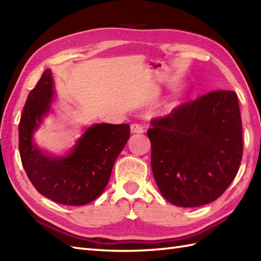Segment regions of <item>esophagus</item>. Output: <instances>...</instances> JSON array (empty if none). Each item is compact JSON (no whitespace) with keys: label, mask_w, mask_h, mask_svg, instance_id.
<instances>
[{"label":"esophagus","mask_w":261,"mask_h":261,"mask_svg":"<svg viewBox=\"0 0 261 261\" xmlns=\"http://www.w3.org/2000/svg\"><path fill=\"white\" fill-rule=\"evenodd\" d=\"M130 130H131V134H142L143 127L140 124L134 123L130 125Z\"/></svg>","instance_id":"1"}]
</instances>
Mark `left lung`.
<instances>
[{
	"instance_id": "1",
	"label": "left lung",
	"mask_w": 261,
	"mask_h": 261,
	"mask_svg": "<svg viewBox=\"0 0 261 261\" xmlns=\"http://www.w3.org/2000/svg\"><path fill=\"white\" fill-rule=\"evenodd\" d=\"M151 169L171 204L196 207L225 192L242 158V122L237 94L214 91L151 121Z\"/></svg>"
}]
</instances>
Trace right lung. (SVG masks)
I'll list each match as a JSON object with an SVG mask.
<instances>
[{
  "mask_svg": "<svg viewBox=\"0 0 261 261\" xmlns=\"http://www.w3.org/2000/svg\"><path fill=\"white\" fill-rule=\"evenodd\" d=\"M54 86L51 70L46 69L28 95L19 124L21 162L41 195L64 205H85L107 187L115 160L130 137V125L93 124L67 154L51 156L38 147L33 135L51 112Z\"/></svg>",
  "mask_w": 261,
  "mask_h": 261,
  "instance_id": "right-lung-1",
  "label": "right lung"
}]
</instances>
